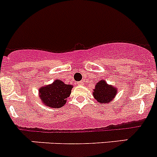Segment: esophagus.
<instances>
[{
    "mask_svg": "<svg viewBox=\"0 0 157 157\" xmlns=\"http://www.w3.org/2000/svg\"><path fill=\"white\" fill-rule=\"evenodd\" d=\"M78 84L79 86H82L84 83H83L82 81H80V82H78Z\"/></svg>",
    "mask_w": 157,
    "mask_h": 157,
    "instance_id": "34e87169",
    "label": "esophagus"
}]
</instances>
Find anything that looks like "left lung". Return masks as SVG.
I'll return each instance as SVG.
<instances>
[{"instance_id": "1", "label": "left lung", "mask_w": 157, "mask_h": 157, "mask_svg": "<svg viewBox=\"0 0 157 157\" xmlns=\"http://www.w3.org/2000/svg\"><path fill=\"white\" fill-rule=\"evenodd\" d=\"M117 94V89L112 86L107 84L105 80H101L96 84L94 90V98L100 103H109Z\"/></svg>"}]
</instances>
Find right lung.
I'll list each match as a JSON object with an SVG mask.
<instances>
[{"instance_id":"1","label":"right lung","mask_w":157,"mask_h":157,"mask_svg":"<svg viewBox=\"0 0 157 157\" xmlns=\"http://www.w3.org/2000/svg\"><path fill=\"white\" fill-rule=\"evenodd\" d=\"M71 85H67L61 80H56L52 84L39 89L41 101L46 106L59 109L65 105L67 98L71 93Z\"/></svg>"}]
</instances>
